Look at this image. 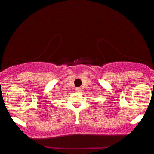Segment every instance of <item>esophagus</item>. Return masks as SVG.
Returning <instances> with one entry per match:
<instances>
[{
	"instance_id": "obj_1",
	"label": "esophagus",
	"mask_w": 154,
	"mask_h": 154,
	"mask_svg": "<svg viewBox=\"0 0 154 154\" xmlns=\"http://www.w3.org/2000/svg\"><path fill=\"white\" fill-rule=\"evenodd\" d=\"M76 91H77V92H82V88H76Z\"/></svg>"
}]
</instances>
